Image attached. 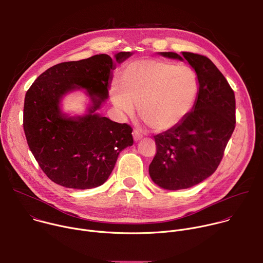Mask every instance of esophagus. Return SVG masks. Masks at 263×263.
Returning a JSON list of instances; mask_svg holds the SVG:
<instances>
[{"instance_id":"34e87169","label":"esophagus","mask_w":263,"mask_h":263,"mask_svg":"<svg viewBox=\"0 0 263 263\" xmlns=\"http://www.w3.org/2000/svg\"><path fill=\"white\" fill-rule=\"evenodd\" d=\"M132 134H133V139H134V141H136V142L142 138V135L140 134V132H139L138 130H134Z\"/></svg>"}]
</instances>
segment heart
<instances>
[{"label": "heart", "mask_w": 263, "mask_h": 263, "mask_svg": "<svg viewBox=\"0 0 263 263\" xmlns=\"http://www.w3.org/2000/svg\"><path fill=\"white\" fill-rule=\"evenodd\" d=\"M200 91L197 71L189 65L142 58L123 70L121 87L111 88V100L123 116L139 107L142 120L156 132L171 130L194 108Z\"/></svg>", "instance_id": "heart-1"}]
</instances>
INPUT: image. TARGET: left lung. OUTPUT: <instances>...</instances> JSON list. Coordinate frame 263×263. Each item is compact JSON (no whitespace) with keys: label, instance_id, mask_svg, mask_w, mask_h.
Returning a JSON list of instances; mask_svg holds the SVG:
<instances>
[{"label":"left lung","instance_id":"8db88e82","mask_svg":"<svg viewBox=\"0 0 263 263\" xmlns=\"http://www.w3.org/2000/svg\"><path fill=\"white\" fill-rule=\"evenodd\" d=\"M160 56L186 60L197 71V102L176 127L154 136L157 153L148 166L152 181L161 189H190L217 168L235 128V96L228 81L207 57L190 52Z\"/></svg>","mask_w":263,"mask_h":263}]
</instances>
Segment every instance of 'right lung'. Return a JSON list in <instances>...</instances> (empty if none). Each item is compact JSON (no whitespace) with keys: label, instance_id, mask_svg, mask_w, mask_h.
I'll return each instance as SVG.
<instances>
[{"label":"right lung","instance_id":"1","mask_svg":"<svg viewBox=\"0 0 263 263\" xmlns=\"http://www.w3.org/2000/svg\"><path fill=\"white\" fill-rule=\"evenodd\" d=\"M132 55L120 52L56 64L37 78L25 97L24 131L44 173L56 184L89 190L105 183L119 154L133 144L132 129L112 122L98 110L109 97L112 72ZM81 90L90 99L84 115L70 116L62 100Z\"/></svg>","mask_w":263,"mask_h":263}]
</instances>
